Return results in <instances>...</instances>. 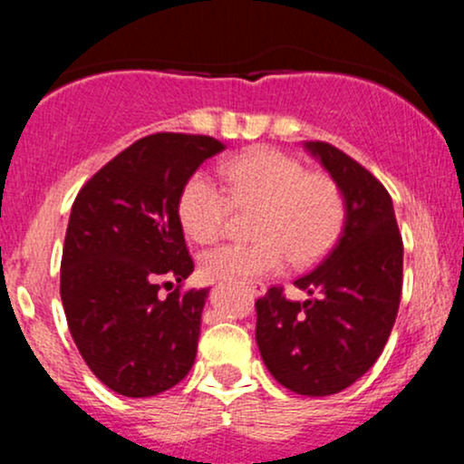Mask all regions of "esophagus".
Here are the masks:
<instances>
[{"mask_svg": "<svg viewBox=\"0 0 464 464\" xmlns=\"http://www.w3.org/2000/svg\"><path fill=\"white\" fill-rule=\"evenodd\" d=\"M246 287H248V292H250V295H253V296H262L264 292H266V284H264V281H248Z\"/></svg>", "mask_w": 464, "mask_h": 464, "instance_id": "1", "label": "esophagus"}]
</instances>
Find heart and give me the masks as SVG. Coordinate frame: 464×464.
Instances as JSON below:
<instances>
[{"label": "heart", "mask_w": 464, "mask_h": 464, "mask_svg": "<svg viewBox=\"0 0 464 464\" xmlns=\"http://www.w3.org/2000/svg\"><path fill=\"white\" fill-rule=\"evenodd\" d=\"M225 189L207 174L185 180L179 220L198 244L225 236L233 209L250 211V244H227L202 257L209 279L279 273L287 262L307 266L321 259L340 236L344 198L338 183L323 172H305L295 157L257 146L228 159L220 168Z\"/></svg>", "instance_id": "b5f03b06"}]
</instances>
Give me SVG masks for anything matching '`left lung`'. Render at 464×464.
<instances>
[{"label":"left lung","mask_w":464,"mask_h":464,"mask_svg":"<svg viewBox=\"0 0 464 464\" xmlns=\"http://www.w3.org/2000/svg\"><path fill=\"white\" fill-rule=\"evenodd\" d=\"M305 148L343 191V236L295 281L312 299H285L281 285L257 299L255 338L281 386L324 397L353 384L384 351L401 301L403 242L391 194L364 165L327 141Z\"/></svg>","instance_id":"obj_1"}]
</instances>
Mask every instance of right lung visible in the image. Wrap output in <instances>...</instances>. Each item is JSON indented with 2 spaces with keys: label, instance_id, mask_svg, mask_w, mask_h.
I'll list each match as a JSON object with an SVG mask.
<instances>
[{
  "label": "right lung",
  "instance_id": "right-lung-1",
  "mask_svg": "<svg viewBox=\"0 0 464 464\" xmlns=\"http://www.w3.org/2000/svg\"><path fill=\"white\" fill-rule=\"evenodd\" d=\"M222 150L209 135L154 132L102 165L73 200L63 307L82 360L117 395L154 397L194 364L209 290H183L194 259L179 196L198 165ZM172 278L178 287L163 297Z\"/></svg>",
  "mask_w": 464,
  "mask_h": 464
}]
</instances>
